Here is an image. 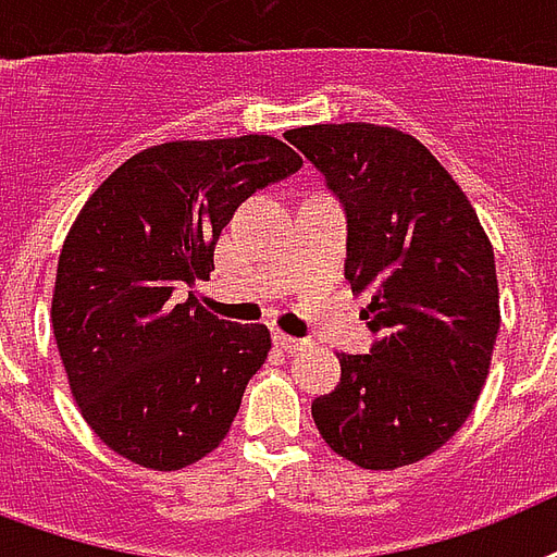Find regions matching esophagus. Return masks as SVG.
<instances>
[{"mask_svg":"<svg viewBox=\"0 0 557 557\" xmlns=\"http://www.w3.org/2000/svg\"><path fill=\"white\" fill-rule=\"evenodd\" d=\"M275 346L282 348V351H287V355H293V351H301V348L308 346L305 339H296V337H287V334H282V331H275Z\"/></svg>","mask_w":557,"mask_h":557,"instance_id":"1","label":"esophagus"}]
</instances>
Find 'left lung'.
I'll return each instance as SVG.
<instances>
[{
	"label": "left lung",
	"instance_id": "1",
	"mask_svg": "<svg viewBox=\"0 0 557 557\" xmlns=\"http://www.w3.org/2000/svg\"><path fill=\"white\" fill-rule=\"evenodd\" d=\"M348 218L346 278L369 293V355H337L310 404L327 447L366 471L435 454L471 416L499 331L494 249L471 200L409 133L313 124L284 133Z\"/></svg>",
	"mask_w": 557,
	"mask_h": 557
}]
</instances>
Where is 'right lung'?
I'll use <instances>...</instances> for the list:
<instances>
[{"mask_svg": "<svg viewBox=\"0 0 557 557\" xmlns=\"http://www.w3.org/2000/svg\"><path fill=\"white\" fill-rule=\"evenodd\" d=\"M299 168L273 136L165 141L86 200L60 249L51 327L77 409L110 450L180 471L226 438L273 343L267 325L211 317L191 287L240 202Z\"/></svg>", "mask_w": 557, "mask_h": 557, "instance_id": "add662e5", "label": "right lung"}]
</instances>
